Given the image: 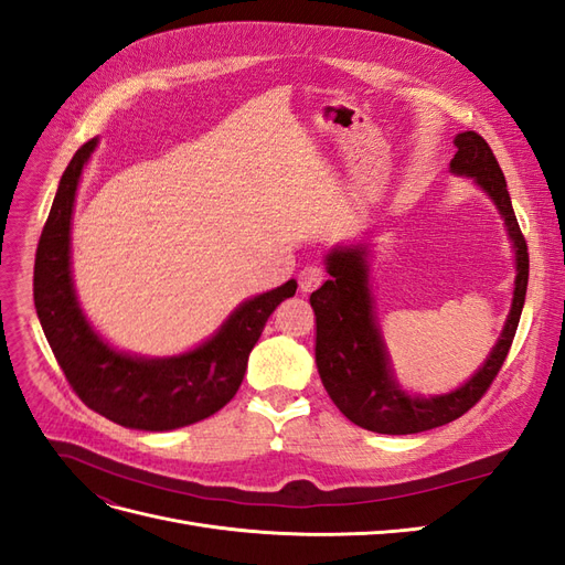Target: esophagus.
I'll return each instance as SVG.
<instances>
[{
	"mask_svg": "<svg viewBox=\"0 0 565 565\" xmlns=\"http://www.w3.org/2000/svg\"><path fill=\"white\" fill-rule=\"evenodd\" d=\"M322 280H324V270L320 266H316V264H309V266H303L299 270V289H301L303 295L313 292L316 287H320Z\"/></svg>",
	"mask_w": 565,
	"mask_h": 565,
	"instance_id": "34e87169",
	"label": "esophagus"
}]
</instances>
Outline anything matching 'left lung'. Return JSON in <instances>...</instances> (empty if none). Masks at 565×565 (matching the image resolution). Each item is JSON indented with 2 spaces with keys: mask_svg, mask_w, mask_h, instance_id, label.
<instances>
[{
  "mask_svg": "<svg viewBox=\"0 0 565 565\" xmlns=\"http://www.w3.org/2000/svg\"><path fill=\"white\" fill-rule=\"evenodd\" d=\"M452 143L457 152L450 160V174L471 179L504 221L516 268L509 316L486 361L465 384L436 396L405 391L393 370L377 299L372 292L374 249L370 237L334 245L324 254V268L330 278L311 295V309L316 313V365L324 391L341 415L374 434H419L465 415L481 401L494 374L500 372L521 320L527 289V247L511 207L504 174L483 136L461 131Z\"/></svg>",
  "mask_w": 565,
  "mask_h": 565,
  "instance_id": "1",
  "label": "left lung"
}]
</instances>
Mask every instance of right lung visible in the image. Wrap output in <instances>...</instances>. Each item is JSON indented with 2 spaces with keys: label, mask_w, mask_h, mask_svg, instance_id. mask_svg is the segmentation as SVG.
Instances as JSON below:
<instances>
[{
  "label": "right lung",
  "mask_w": 565,
  "mask_h": 565,
  "mask_svg": "<svg viewBox=\"0 0 565 565\" xmlns=\"http://www.w3.org/2000/svg\"><path fill=\"white\" fill-rule=\"evenodd\" d=\"M98 146L84 143L61 177L35 256V309L65 380L98 415L139 431H174L218 413L241 388L247 358L297 280L241 301L198 347L139 355L113 347L84 313L73 280V212L82 172Z\"/></svg>",
  "instance_id": "obj_1"
}]
</instances>
